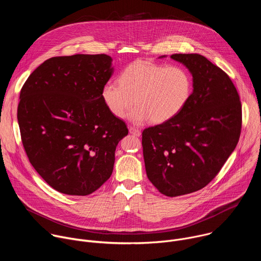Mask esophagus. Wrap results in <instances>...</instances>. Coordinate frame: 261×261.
<instances>
[{"mask_svg":"<svg viewBox=\"0 0 261 261\" xmlns=\"http://www.w3.org/2000/svg\"><path fill=\"white\" fill-rule=\"evenodd\" d=\"M129 132L135 136H139L140 135V130L138 128H135V127H129Z\"/></svg>","mask_w":261,"mask_h":261,"instance_id":"esophagus-1","label":"esophagus"}]
</instances>
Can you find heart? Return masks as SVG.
Listing matches in <instances>:
<instances>
[{
    "mask_svg": "<svg viewBox=\"0 0 261 261\" xmlns=\"http://www.w3.org/2000/svg\"><path fill=\"white\" fill-rule=\"evenodd\" d=\"M192 89L189 72L178 65L136 60L126 66L118 82H107L102 99L116 118H123L134 104L129 118L134 123L150 119L155 124L174 118L188 102Z\"/></svg>",
    "mask_w": 261,
    "mask_h": 261,
    "instance_id": "heart-1",
    "label": "heart"
}]
</instances>
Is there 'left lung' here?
<instances>
[{"label": "left lung", "mask_w": 261, "mask_h": 261, "mask_svg": "<svg viewBox=\"0 0 261 261\" xmlns=\"http://www.w3.org/2000/svg\"><path fill=\"white\" fill-rule=\"evenodd\" d=\"M193 76V92L171 120L142 131L146 175L158 191L175 197L211 182L236 148L242 103L227 74L198 54H174Z\"/></svg>", "instance_id": "1"}]
</instances>
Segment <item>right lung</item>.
<instances>
[{"label": "right lung", "instance_id": "1", "mask_svg": "<svg viewBox=\"0 0 261 261\" xmlns=\"http://www.w3.org/2000/svg\"><path fill=\"white\" fill-rule=\"evenodd\" d=\"M113 72L104 54L54 57L20 90L17 121L25 154L61 193L89 195L113 173L116 147L128 134L102 99Z\"/></svg>", "mask_w": 261, "mask_h": 261}]
</instances>
